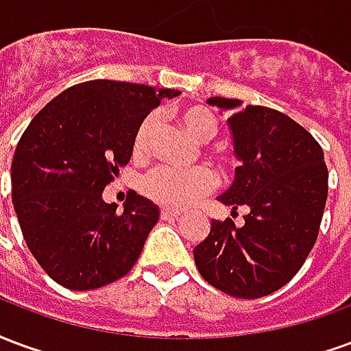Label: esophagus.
<instances>
[{
	"instance_id": "34e87169",
	"label": "esophagus",
	"mask_w": 351,
	"mask_h": 351,
	"mask_svg": "<svg viewBox=\"0 0 351 351\" xmlns=\"http://www.w3.org/2000/svg\"><path fill=\"white\" fill-rule=\"evenodd\" d=\"M178 216H180L178 210H169V208L161 210V220H173V218H178Z\"/></svg>"
}]
</instances>
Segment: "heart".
<instances>
[{
	"label": "heart",
	"instance_id": "obj_1",
	"mask_svg": "<svg viewBox=\"0 0 351 351\" xmlns=\"http://www.w3.org/2000/svg\"><path fill=\"white\" fill-rule=\"evenodd\" d=\"M178 118L184 123V128L190 131L191 137L197 138L199 143L210 141L218 131L216 116L201 105L182 107L178 110ZM154 128H156V116L154 114H148L143 122L138 123L135 137H133V150L135 152H145ZM213 184L214 176L206 167L182 171V169L161 165V167L150 171L143 178L141 190L146 197H150L152 201L167 206V208H186L199 195H203L210 190Z\"/></svg>",
	"mask_w": 351,
	"mask_h": 351
}]
</instances>
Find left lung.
<instances>
[{"instance_id":"8db88e82","label":"left lung","mask_w":351,"mask_h":351,"mask_svg":"<svg viewBox=\"0 0 351 351\" xmlns=\"http://www.w3.org/2000/svg\"><path fill=\"white\" fill-rule=\"evenodd\" d=\"M210 107L231 112L233 156L241 163L218 201L246 206L243 226L213 220L193 248L201 276L220 291L258 299L286 286L316 243L325 201L327 167L316 138L284 112L244 107L241 99L210 97Z\"/></svg>"}]
</instances>
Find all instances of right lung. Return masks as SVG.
<instances>
[{"mask_svg": "<svg viewBox=\"0 0 351 351\" xmlns=\"http://www.w3.org/2000/svg\"><path fill=\"white\" fill-rule=\"evenodd\" d=\"M175 95L171 88L88 80L56 95L20 137L12 205L27 248L60 286H107L138 259L160 208L131 191L118 214L103 191L131 160L138 123Z\"/></svg>", "mask_w": 351, "mask_h": 351, "instance_id": "right-lung-1", "label": "right lung"}]
</instances>
